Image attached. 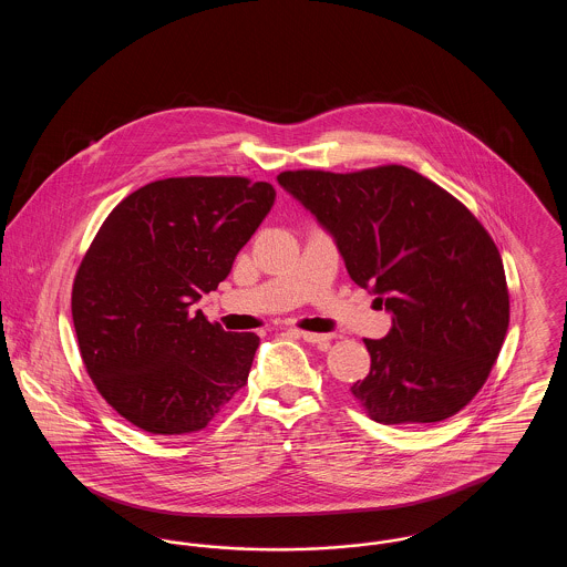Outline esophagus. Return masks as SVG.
Segmentation results:
<instances>
[{
  "label": "esophagus",
  "mask_w": 567,
  "mask_h": 567,
  "mask_svg": "<svg viewBox=\"0 0 567 567\" xmlns=\"http://www.w3.org/2000/svg\"><path fill=\"white\" fill-rule=\"evenodd\" d=\"M296 333L303 342H310V344H324L331 340L329 333H312V331H296Z\"/></svg>",
  "instance_id": "obj_1"
}]
</instances>
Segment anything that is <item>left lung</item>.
<instances>
[{"label": "left lung", "instance_id": "left-lung-1", "mask_svg": "<svg viewBox=\"0 0 567 567\" xmlns=\"http://www.w3.org/2000/svg\"><path fill=\"white\" fill-rule=\"evenodd\" d=\"M278 185L391 312L389 333L365 340L372 365L352 384L354 400L384 425L437 423L470 404L511 321L504 264L478 218L404 165L282 172Z\"/></svg>", "mask_w": 567, "mask_h": 567}]
</instances>
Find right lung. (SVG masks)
I'll use <instances>...</instances> for the list:
<instances>
[{
	"instance_id": "obj_1",
	"label": "right lung",
	"mask_w": 567,
	"mask_h": 567,
	"mask_svg": "<svg viewBox=\"0 0 567 567\" xmlns=\"http://www.w3.org/2000/svg\"><path fill=\"white\" fill-rule=\"evenodd\" d=\"M276 199L238 176L155 181L127 195L72 289L82 361L102 398L157 435L204 430L246 384L259 347L190 306L223 282Z\"/></svg>"
}]
</instances>
